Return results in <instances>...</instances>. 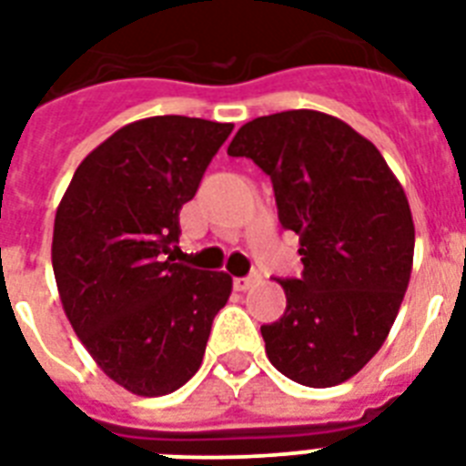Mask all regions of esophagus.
Wrapping results in <instances>:
<instances>
[{
  "instance_id": "1",
  "label": "esophagus",
  "mask_w": 466,
  "mask_h": 466,
  "mask_svg": "<svg viewBox=\"0 0 466 466\" xmlns=\"http://www.w3.org/2000/svg\"><path fill=\"white\" fill-rule=\"evenodd\" d=\"M258 282H259V274L255 272V274H248V277H236V279H233V287H236V291H248Z\"/></svg>"
}]
</instances>
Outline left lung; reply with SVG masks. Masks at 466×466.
Segmentation results:
<instances>
[{
	"label": "left lung",
	"instance_id": "8db88e82",
	"mask_svg": "<svg viewBox=\"0 0 466 466\" xmlns=\"http://www.w3.org/2000/svg\"><path fill=\"white\" fill-rule=\"evenodd\" d=\"M228 155L269 175L304 262L299 279H279L282 319L259 328L269 362L304 387L348 381L384 345L409 289L416 228L401 182L374 143L323 111L252 118Z\"/></svg>",
	"mask_w": 466,
	"mask_h": 466
}]
</instances>
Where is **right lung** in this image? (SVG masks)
<instances>
[{"instance_id": "right-lung-1", "label": "right lung", "mask_w": 466, "mask_h": 466, "mask_svg": "<svg viewBox=\"0 0 466 466\" xmlns=\"http://www.w3.org/2000/svg\"><path fill=\"white\" fill-rule=\"evenodd\" d=\"M233 124L150 116L118 128L72 175L56 211L53 272L65 316L118 387L165 396L192 380L226 272L172 259L179 211Z\"/></svg>"}]
</instances>
